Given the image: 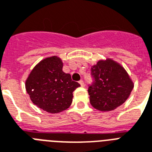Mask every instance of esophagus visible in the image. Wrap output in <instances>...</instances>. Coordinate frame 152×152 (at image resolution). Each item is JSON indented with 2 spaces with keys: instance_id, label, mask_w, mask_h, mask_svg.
Returning a JSON list of instances; mask_svg holds the SVG:
<instances>
[{
  "instance_id": "esophagus-1",
  "label": "esophagus",
  "mask_w": 152,
  "mask_h": 152,
  "mask_svg": "<svg viewBox=\"0 0 152 152\" xmlns=\"http://www.w3.org/2000/svg\"><path fill=\"white\" fill-rule=\"evenodd\" d=\"M79 84L81 85V86H82V87H84V86H85V83H84V82L82 81V80H80Z\"/></svg>"
}]
</instances>
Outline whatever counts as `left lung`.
I'll list each match as a JSON object with an SVG mask.
<instances>
[{"label":"left lung","instance_id":"obj_1","mask_svg":"<svg viewBox=\"0 0 152 152\" xmlns=\"http://www.w3.org/2000/svg\"><path fill=\"white\" fill-rule=\"evenodd\" d=\"M93 84L88 89L91 105L110 111L124 104L133 88V82L124 67L111 59L99 60L91 67Z\"/></svg>","mask_w":152,"mask_h":152}]
</instances>
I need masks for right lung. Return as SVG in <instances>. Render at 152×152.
Segmentation results:
<instances>
[{"label":"right lung","mask_w":152,"mask_h":152,"mask_svg":"<svg viewBox=\"0 0 152 152\" xmlns=\"http://www.w3.org/2000/svg\"><path fill=\"white\" fill-rule=\"evenodd\" d=\"M26 90L33 104L51 114L62 112L72 103L73 92L79 87L70 74L63 71V62L54 56L40 61L26 80Z\"/></svg>","instance_id":"add662e5"}]
</instances>
